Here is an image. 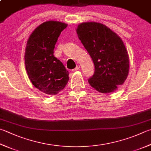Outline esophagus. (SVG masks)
I'll return each instance as SVG.
<instances>
[{"mask_svg":"<svg viewBox=\"0 0 151 151\" xmlns=\"http://www.w3.org/2000/svg\"><path fill=\"white\" fill-rule=\"evenodd\" d=\"M79 68H80V66H79V65H78V66H77L74 68V69L72 70V71H73V72H76V71H78V70L79 69Z\"/></svg>","mask_w":151,"mask_h":151,"instance_id":"esophagus-1","label":"esophagus"}]
</instances>
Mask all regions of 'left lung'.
<instances>
[{
    "instance_id": "obj_1",
    "label": "left lung",
    "mask_w": 151,
    "mask_h": 151,
    "mask_svg": "<svg viewBox=\"0 0 151 151\" xmlns=\"http://www.w3.org/2000/svg\"><path fill=\"white\" fill-rule=\"evenodd\" d=\"M76 31L95 65L89 83L99 92H114L124 83L129 73V60L124 42L100 23H81Z\"/></svg>"
}]
</instances>
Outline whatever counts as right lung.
Instances as JSON below:
<instances>
[{
  "mask_svg": "<svg viewBox=\"0 0 151 151\" xmlns=\"http://www.w3.org/2000/svg\"><path fill=\"white\" fill-rule=\"evenodd\" d=\"M67 26L56 21L44 22L27 42L24 58L28 77L34 86L47 95L58 94L69 80L68 71L53 55L58 37Z\"/></svg>",
  "mask_w": 151,
  "mask_h": 151,
  "instance_id": "right-lung-1",
  "label": "right lung"
}]
</instances>
